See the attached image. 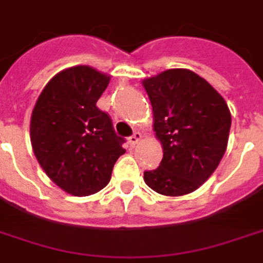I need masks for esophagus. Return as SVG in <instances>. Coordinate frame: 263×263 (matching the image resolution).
<instances>
[{
	"label": "esophagus",
	"instance_id": "obj_1",
	"mask_svg": "<svg viewBox=\"0 0 263 263\" xmlns=\"http://www.w3.org/2000/svg\"><path fill=\"white\" fill-rule=\"evenodd\" d=\"M141 138H142L141 132H134L131 137L128 138V142H129V145H131V146H135L138 142L141 141Z\"/></svg>",
	"mask_w": 263,
	"mask_h": 263
}]
</instances>
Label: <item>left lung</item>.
<instances>
[{"mask_svg":"<svg viewBox=\"0 0 263 263\" xmlns=\"http://www.w3.org/2000/svg\"><path fill=\"white\" fill-rule=\"evenodd\" d=\"M143 86L153 108V129L163 145L156 170L143 173L147 186L161 195L194 192L217 168L231 126L224 99L190 69H168Z\"/></svg>","mask_w":263,"mask_h":263,"instance_id":"obj_1","label":"left lung"}]
</instances>
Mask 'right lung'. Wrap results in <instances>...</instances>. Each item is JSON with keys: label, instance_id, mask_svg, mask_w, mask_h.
Returning <instances> with one entry per match:
<instances>
[{"label": "right lung", "instance_id": "1", "mask_svg": "<svg viewBox=\"0 0 263 263\" xmlns=\"http://www.w3.org/2000/svg\"><path fill=\"white\" fill-rule=\"evenodd\" d=\"M110 77L86 65L60 72L40 93L30 118L34 156L60 188L75 196L108 184L125 139L96 106Z\"/></svg>", "mask_w": 263, "mask_h": 263}]
</instances>
